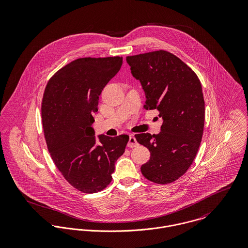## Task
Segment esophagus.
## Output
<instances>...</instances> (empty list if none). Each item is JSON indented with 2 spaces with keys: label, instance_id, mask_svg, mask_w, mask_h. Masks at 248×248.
<instances>
[{
  "label": "esophagus",
  "instance_id": "34e87169",
  "mask_svg": "<svg viewBox=\"0 0 248 248\" xmlns=\"http://www.w3.org/2000/svg\"><path fill=\"white\" fill-rule=\"evenodd\" d=\"M137 146H139V143L137 141V140L135 139V137L131 136L130 139H129V141H128V147H130V148H135V147H137Z\"/></svg>",
  "mask_w": 248,
  "mask_h": 248
}]
</instances>
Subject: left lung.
Listing matches in <instances>:
<instances>
[{
  "instance_id": "8db88e82",
  "label": "left lung",
  "mask_w": 248,
  "mask_h": 248,
  "mask_svg": "<svg viewBox=\"0 0 248 248\" xmlns=\"http://www.w3.org/2000/svg\"><path fill=\"white\" fill-rule=\"evenodd\" d=\"M146 94L145 109H157L163 118L158 135L138 134L137 141L149 149L142 175L157 184L183 176L200 148L204 128V99L198 75L173 53L155 50L126 57Z\"/></svg>"
}]
</instances>
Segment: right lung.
<instances>
[{"mask_svg": "<svg viewBox=\"0 0 248 248\" xmlns=\"http://www.w3.org/2000/svg\"><path fill=\"white\" fill-rule=\"evenodd\" d=\"M121 66L119 56L76 59L51 76L43 94L42 123L50 156L83 193L99 192L110 183L114 163L129 141L127 135H101L96 141L92 127L99 95Z\"/></svg>", "mask_w": 248, "mask_h": 248, "instance_id": "right-lung-1", "label": "right lung"}]
</instances>
